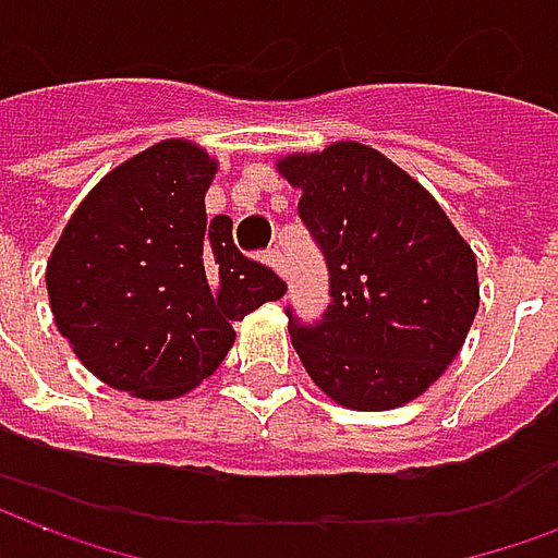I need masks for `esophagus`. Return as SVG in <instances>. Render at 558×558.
<instances>
[{"label":"esophagus","mask_w":558,"mask_h":558,"mask_svg":"<svg viewBox=\"0 0 558 558\" xmlns=\"http://www.w3.org/2000/svg\"><path fill=\"white\" fill-rule=\"evenodd\" d=\"M266 266L275 268L280 278L287 280V256H283V251H278V247H271L266 254Z\"/></svg>","instance_id":"1"}]
</instances>
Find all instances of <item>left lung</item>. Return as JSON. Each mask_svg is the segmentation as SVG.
<instances>
[{
    "label": "left lung",
    "instance_id": "8db88e82",
    "mask_svg": "<svg viewBox=\"0 0 558 558\" xmlns=\"http://www.w3.org/2000/svg\"><path fill=\"white\" fill-rule=\"evenodd\" d=\"M326 256L331 304L314 326L290 314L292 347L328 398L398 410L445 374L478 314V263L410 172L340 140L278 158Z\"/></svg>",
    "mask_w": 558,
    "mask_h": 558
}]
</instances>
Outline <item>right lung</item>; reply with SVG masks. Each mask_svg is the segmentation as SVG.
I'll use <instances>...</instances> for the list:
<instances>
[{
  "label": "right lung",
  "instance_id": "1",
  "mask_svg": "<svg viewBox=\"0 0 558 558\" xmlns=\"http://www.w3.org/2000/svg\"><path fill=\"white\" fill-rule=\"evenodd\" d=\"M215 172L203 146L160 140L92 187L47 259L56 328L110 388L182 398L227 359L232 323L287 292L227 215L206 218Z\"/></svg>",
  "mask_w": 558,
  "mask_h": 558
}]
</instances>
